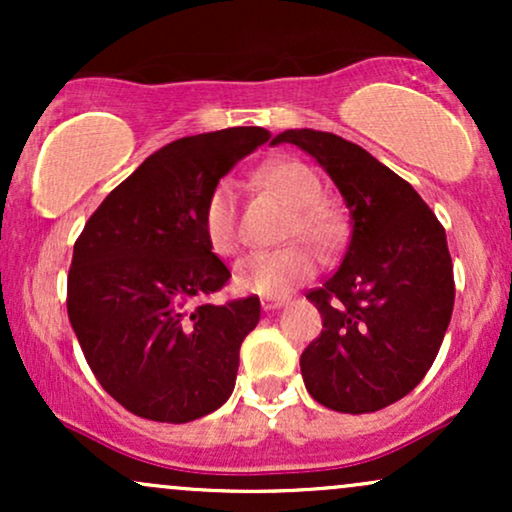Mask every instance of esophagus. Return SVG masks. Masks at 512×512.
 I'll return each instance as SVG.
<instances>
[{"mask_svg": "<svg viewBox=\"0 0 512 512\" xmlns=\"http://www.w3.org/2000/svg\"><path fill=\"white\" fill-rule=\"evenodd\" d=\"M262 310H267V313H272V310H279L286 305V298H276V296H264L262 298Z\"/></svg>", "mask_w": 512, "mask_h": 512, "instance_id": "34e87169", "label": "esophagus"}]
</instances>
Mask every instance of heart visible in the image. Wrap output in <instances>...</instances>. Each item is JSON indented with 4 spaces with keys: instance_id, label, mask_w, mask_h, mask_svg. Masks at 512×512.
I'll return each mask as SVG.
<instances>
[{
    "instance_id": "b5f03b06",
    "label": "heart",
    "mask_w": 512,
    "mask_h": 512,
    "mask_svg": "<svg viewBox=\"0 0 512 512\" xmlns=\"http://www.w3.org/2000/svg\"><path fill=\"white\" fill-rule=\"evenodd\" d=\"M264 187L279 195L293 207V216L286 226V240H308L315 248H330L342 233L337 211L322 202V182L301 161L279 158L262 168ZM202 228L209 248L216 255H236L243 243L238 216V195L231 180H221L209 192L202 209ZM315 252L305 245H289L279 250L250 252L236 264L233 284L243 293L257 296H286L315 274Z\"/></svg>"
}]
</instances>
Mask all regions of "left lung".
<instances>
[{
    "instance_id": "obj_1",
    "label": "left lung",
    "mask_w": 512,
    "mask_h": 512,
    "mask_svg": "<svg viewBox=\"0 0 512 512\" xmlns=\"http://www.w3.org/2000/svg\"><path fill=\"white\" fill-rule=\"evenodd\" d=\"M327 170L351 216L344 260L308 301L322 332L301 356L322 407L368 414L409 395L436 361L455 303L452 260L428 204L366 149L317 129H286Z\"/></svg>"
}]
</instances>
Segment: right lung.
I'll return each mask as SVG.
<instances>
[{
	"mask_svg": "<svg viewBox=\"0 0 512 512\" xmlns=\"http://www.w3.org/2000/svg\"><path fill=\"white\" fill-rule=\"evenodd\" d=\"M269 137L231 127L170 142L103 199L74 243L69 322L103 390L142 419L187 424L231 397L260 298L202 303L231 279L202 209Z\"/></svg>",
	"mask_w": 512,
	"mask_h": 512,
	"instance_id": "add662e5",
	"label": "right lung"
}]
</instances>
